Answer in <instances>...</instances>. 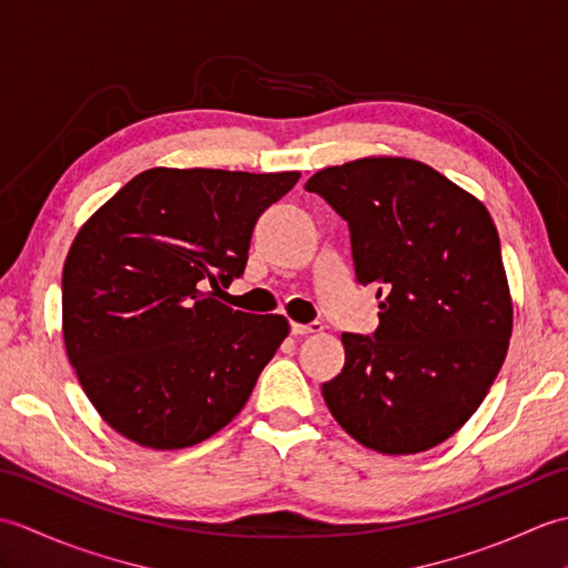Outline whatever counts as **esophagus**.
<instances>
[{"instance_id":"1","label":"esophagus","mask_w":568,"mask_h":568,"mask_svg":"<svg viewBox=\"0 0 568 568\" xmlns=\"http://www.w3.org/2000/svg\"><path fill=\"white\" fill-rule=\"evenodd\" d=\"M324 327H322V322H307V324H297V322H293L291 324V332L293 334H320Z\"/></svg>"}]
</instances>
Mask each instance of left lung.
<instances>
[{
    "label": "left lung",
    "instance_id": "obj_1",
    "mask_svg": "<svg viewBox=\"0 0 568 568\" xmlns=\"http://www.w3.org/2000/svg\"><path fill=\"white\" fill-rule=\"evenodd\" d=\"M305 190L348 224L356 281L383 297L376 332L342 334L324 403L373 452H427L476 413L508 352L498 229L474 195L409 159L324 168Z\"/></svg>",
    "mask_w": 568,
    "mask_h": 568
}]
</instances>
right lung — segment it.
I'll list each match as a JSON object with an SVG mask.
<instances>
[{"mask_svg":"<svg viewBox=\"0 0 568 568\" xmlns=\"http://www.w3.org/2000/svg\"><path fill=\"white\" fill-rule=\"evenodd\" d=\"M300 173L151 168L90 216L63 268V339L106 425L185 449L232 422L287 336L212 291L244 275L258 216Z\"/></svg>","mask_w":568,"mask_h":568,"instance_id":"1","label":"right lung"}]
</instances>
